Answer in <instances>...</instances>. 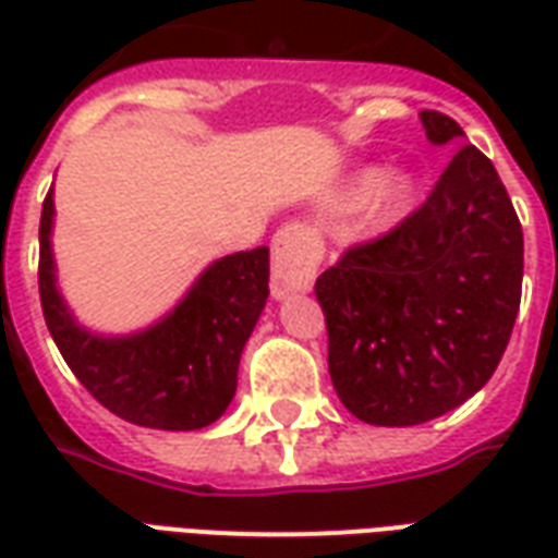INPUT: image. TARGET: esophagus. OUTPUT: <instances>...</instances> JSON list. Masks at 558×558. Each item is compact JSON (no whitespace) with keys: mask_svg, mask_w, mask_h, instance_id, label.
<instances>
[{"mask_svg":"<svg viewBox=\"0 0 558 558\" xmlns=\"http://www.w3.org/2000/svg\"><path fill=\"white\" fill-rule=\"evenodd\" d=\"M323 259V244L304 223H287L271 242V295L283 302L295 292L314 287L316 268Z\"/></svg>","mask_w":558,"mask_h":558,"instance_id":"obj_1","label":"esophagus"}]
</instances>
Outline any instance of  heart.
<instances>
[{
  "label": "heart",
  "mask_w": 558,
  "mask_h": 558,
  "mask_svg": "<svg viewBox=\"0 0 558 558\" xmlns=\"http://www.w3.org/2000/svg\"><path fill=\"white\" fill-rule=\"evenodd\" d=\"M415 199V179L407 170H379L364 167L343 184L338 196L340 208L362 206L364 220L371 227H388L412 206Z\"/></svg>",
  "instance_id": "1"
}]
</instances>
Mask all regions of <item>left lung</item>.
Segmentation results:
<instances>
[{"instance_id": "1", "label": "left lung", "mask_w": 558, "mask_h": 558, "mask_svg": "<svg viewBox=\"0 0 558 558\" xmlns=\"http://www.w3.org/2000/svg\"><path fill=\"white\" fill-rule=\"evenodd\" d=\"M433 146L466 137L418 116ZM523 287V227L499 172L460 146L427 203L316 278L328 374L340 403L376 427H412L466 403L502 359Z\"/></svg>"}]
</instances>
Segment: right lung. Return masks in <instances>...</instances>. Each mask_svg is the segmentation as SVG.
<instances>
[{
  "label": "right lung",
  "instance_id": "right-lung-1",
  "mask_svg": "<svg viewBox=\"0 0 558 558\" xmlns=\"http://www.w3.org/2000/svg\"><path fill=\"white\" fill-rule=\"evenodd\" d=\"M53 187L41 208L38 287L68 367L119 418L155 430H203L227 412L239 362L268 299V247L208 263L179 304L146 328L104 335L80 323L59 290Z\"/></svg>",
  "mask_w": 558,
  "mask_h": 558
}]
</instances>
